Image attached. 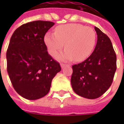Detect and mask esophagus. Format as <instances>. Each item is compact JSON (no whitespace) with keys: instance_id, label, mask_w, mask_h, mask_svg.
<instances>
[{"instance_id":"34e87169","label":"esophagus","mask_w":124,"mask_h":124,"mask_svg":"<svg viewBox=\"0 0 124 124\" xmlns=\"http://www.w3.org/2000/svg\"><path fill=\"white\" fill-rule=\"evenodd\" d=\"M60 66H61V67H62V68H64L65 66H69V65L65 64H60Z\"/></svg>"}]
</instances>
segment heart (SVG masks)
I'll list each match as a JSON object with an SVG mask.
<instances>
[{"mask_svg": "<svg viewBox=\"0 0 124 124\" xmlns=\"http://www.w3.org/2000/svg\"><path fill=\"white\" fill-rule=\"evenodd\" d=\"M96 34L92 27L80 24H67L58 26L54 34L47 33L44 37L48 52L55 56L62 50L65 44V50L57 56V58L64 61L75 60L80 62L92 54L96 44Z\"/></svg>", "mask_w": 124, "mask_h": 124, "instance_id": "b5f03b06", "label": "heart"}]
</instances>
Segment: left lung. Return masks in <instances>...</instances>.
<instances>
[{
	"mask_svg": "<svg viewBox=\"0 0 124 124\" xmlns=\"http://www.w3.org/2000/svg\"><path fill=\"white\" fill-rule=\"evenodd\" d=\"M98 40L92 54L84 62L72 66L71 84L79 96L96 99L112 85L116 70V54L109 37L94 27Z\"/></svg>",
	"mask_w": 124,
	"mask_h": 124,
	"instance_id": "8db88e82",
	"label": "left lung"
}]
</instances>
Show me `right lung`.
Wrapping results in <instances>:
<instances>
[{
  "mask_svg": "<svg viewBox=\"0 0 124 124\" xmlns=\"http://www.w3.org/2000/svg\"><path fill=\"white\" fill-rule=\"evenodd\" d=\"M54 23L36 20L16 30L7 52V72L13 88L27 100H37L48 93L60 65L47 52L44 36Z\"/></svg>",
  "mask_w": 124,
  "mask_h": 124,
  "instance_id": "1",
  "label": "right lung"
}]
</instances>
